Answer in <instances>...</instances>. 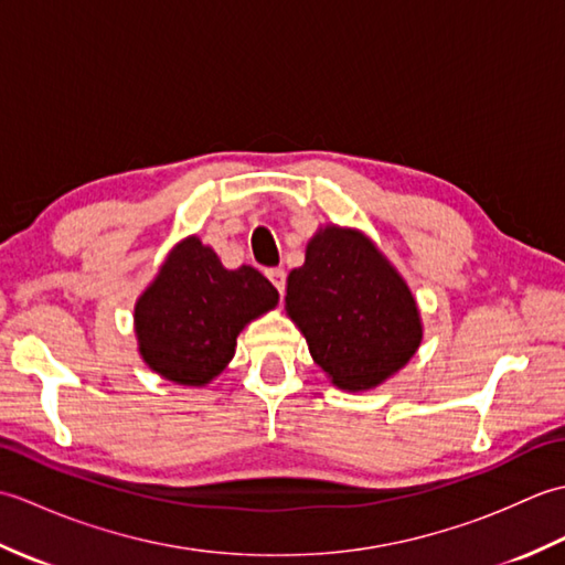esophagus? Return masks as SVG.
Returning a JSON list of instances; mask_svg holds the SVG:
<instances>
[{
  "instance_id": "34e87169",
  "label": "esophagus",
  "mask_w": 565,
  "mask_h": 565,
  "mask_svg": "<svg viewBox=\"0 0 565 565\" xmlns=\"http://www.w3.org/2000/svg\"><path fill=\"white\" fill-rule=\"evenodd\" d=\"M267 279L274 284V289L284 294L286 289V271L284 269H267Z\"/></svg>"
}]
</instances>
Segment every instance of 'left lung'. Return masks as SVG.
<instances>
[{
    "label": "left lung",
    "instance_id": "8db88e82",
    "mask_svg": "<svg viewBox=\"0 0 565 565\" xmlns=\"http://www.w3.org/2000/svg\"><path fill=\"white\" fill-rule=\"evenodd\" d=\"M286 316L332 386L369 391L398 374L423 344L411 286L356 227L320 225L286 279Z\"/></svg>",
    "mask_w": 565,
    "mask_h": 565
}]
</instances>
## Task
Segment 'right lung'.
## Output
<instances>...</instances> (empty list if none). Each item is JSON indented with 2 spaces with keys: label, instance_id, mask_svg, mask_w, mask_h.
<instances>
[{
  "label": "right lung",
  "instance_id": "obj_1",
  "mask_svg": "<svg viewBox=\"0 0 565 565\" xmlns=\"http://www.w3.org/2000/svg\"><path fill=\"white\" fill-rule=\"evenodd\" d=\"M276 303L279 291L255 267L225 269L213 247L186 235L138 296V354L164 381L209 386L231 364L237 334Z\"/></svg>",
  "mask_w": 565,
  "mask_h": 565
}]
</instances>
